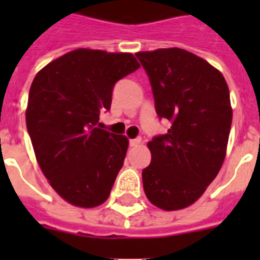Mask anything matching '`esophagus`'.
I'll return each instance as SVG.
<instances>
[{"label": "esophagus", "mask_w": 260, "mask_h": 260, "mask_svg": "<svg viewBox=\"0 0 260 260\" xmlns=\"http://www.w3.org/2000/svg\"><path fill=\"white\" fill-rule=\"evenodd\" d=\"M142 143V139L140 138H136V139H131L129 140V146L131 147H138L139 144Z\"/></svg>", "instance_id": "34e87169"}]
</instances>
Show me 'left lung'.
I'll return each mask as SVG.
<instances>
[{
	"mask_svg": "<svg viewBox=\"0 0 260 260\" xmlns=\"http://www.w3.org/2000/svg\"><path fill=\"white\" fill-rule=\"evenodd\" d=\"M136 58L150 79L158 117L171 124L148 143L144 193L160 209H183L204 194L225 158L232 124L228 85L206 60L181 48Z\"/></svg>",
	"mask_w": 260,
	"mask_h": 260,
	"instance_id": "obj_1",
	"label": "left lung"
}]
</instances>
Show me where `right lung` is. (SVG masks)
I'll return each instance as SVG.
<instances>
[{
  "instance_id": "right-lung-1",
  "label": "right lung",
  "mask_w": 260,
  "mask_h": 260,
  "mask_svg": "<svg viewBox=\"0 0 260 260\" xmlns=\"http://www.w3.org/2000/svg\"><path fill=\"white\" fill-rule=\"evenodd\" d=\"M140 67L132 54L71 51L39 71L30 85L26 129L43 174L75 206L108 200L128 139L102 129L117 81Z\"/></svg>"
}]
</instances>
